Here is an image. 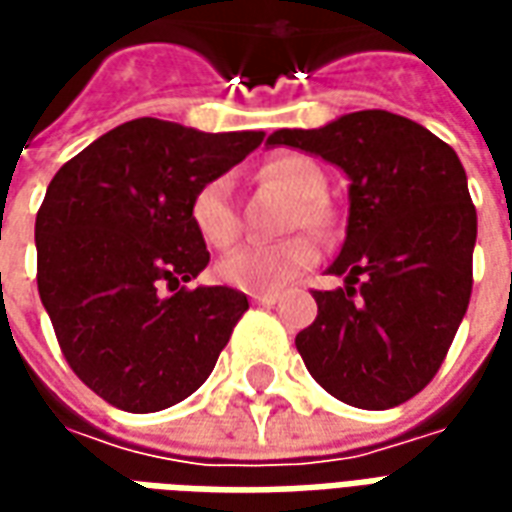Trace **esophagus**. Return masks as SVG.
<instances>
[{
    "mask_svg": "<svg viewBox=\"0 0 512 512\" xmlns=\"http://www.w3.org/2000/svg\"><path fill=\"white\" fill-rule=\"evenodd\" d=\"M252 301L255 304H263V307H271V304H277L279 293H252Z\"/></svg>",
    "mask_w": 512,
    "mask_h": 512,
    "instance_id": "obj_1",
    "label": "esophagus"
}]
</instances>
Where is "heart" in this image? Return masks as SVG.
<instances>
[{
  "instance_id": "heart-1",
  "label": "heart",
  "mask_w": 512,
  "mask_h": 512,
  "mask_svg": "<svg viewBox=\"0 0 512 512\" xmlns=\"http://www.w3.org/2000/svg\"><path fill=\"white\" fill-rule=\"evenodd\" d=\"M260 178L277 183L296 197L293 227L321 230L326 224L321 197L326 194V175L312 158L301 153H282L260 167ZM189 222L200 241L211 249H227L241 235V213L235 205V186L230 175H213L197 186L189 202ZM318 263V246L312 238H288L279 244H246L216 266V277L244 293H274L290 279Z\"/></svg>"
}]
</instances>
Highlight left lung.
Listing matches in <instances>:
<instances>
[{
	"label": "left lung",
	"instance_id": "obj_1",
	"mask_svg": "<svg viewBox=\"0 0 512 512\" xmlns=\"http://www.w3.org/2000/svg\"><path fill=\"white\" fill-rule=\"evenodd\" d=\"M268 145L318 153L351 178L348 235L329 268L345 288L312 290L318 318L296 334L304 365L348 406L406 403L439 373L472 296L477 211L461 161L384 109L282 128Z\"/></svg>",
	"mask_w": 512,
	"mask_h": 512
}]
</instances>
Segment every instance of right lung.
I'll list each match as a JSON object with an SVG mask.
<instances>
[{"instance_id": "1", "label": "right lung", "mask_w": 512, "mask_h": 512, "mask_svg": "<svg viewBox=\"0 0 512 512\" xmlns=\"http://www.w3.org/2000/svg\"><path fill=\"white\" fill-rule=\"evenodd\" d=\"M263 136L139 117L51 178L35 219L40 301L65 362L109 406L153 414L186 400L249 310L241 290L186 285L211 260L189 202Z\"/></svg>"}]
</instances>
